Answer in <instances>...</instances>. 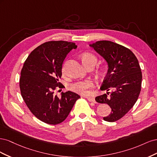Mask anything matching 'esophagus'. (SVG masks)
<instances>
[{"label":"esophagus","mask_w":157,"mask_h":157,"mask_svg":"<svg viewBox=\"0 0 157 157\" xmlns=\"http://www.w3.org/2000/svg\"><path fill=\"white\" fill-rule=\"evenodd\" d=\"M90 102H94V103H96V101H95V99L94 98H91V97H87L86 98Z\"/></svg>","instance_id":"1"}]
</instances>
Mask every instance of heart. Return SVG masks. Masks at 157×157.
<instances>
[{"instance_id":"heart-1","label":"heart","mask_w":157,"mask_h":157,"mask_svg":"<svg viewBox=\"0 0 157 157\" xmlns=\"http://www.w3.org/2000/svg\"><path fill=\"white\" fill-rule=\"evenodd\" d=\"M81 58L84 65H86L90 63L96 64L98 60L96 56L92 53H90V52H86V53L82 54ZM65 67L64 65L63 67V72L65 73ZM93 86L94 82L92 80L86 79L78 80V81L71 84L69 88L76 93L82 95H86L88 93V90L92 88Z\"/></svg>"}]
</instances>
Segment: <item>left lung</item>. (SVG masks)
I'll return each instance as SVG.
<instances>
[{
	"instance_id": "8db88e82",
	"label": "left lung",
	"mask_w": 157,
	"mask_h": 157,
	"mask_svg": "<svg viewBox=\"0 0 157 157\" xmlns=\"http://www.w3.org/2000/svg\"><path fill=\"white\" fill-rule=\"evenodd\" d=\"M90 46L105 59L108 71L100 89L114 91L96 98L98 103L110 106L111 113L103 120L121 119L134 105L141 92L142 74L136 56L126 47L109 40L98 41ZM109 96L108 97V95Z\"/></svg>"
}]
</instances>
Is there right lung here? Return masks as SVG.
<instances>
[{
	"instance_id": "1",
	"label": "right lung",
	"mask_w": 157,
	"mask_h": 157,
	"mask_svg": "<svg viewBox=\"0 0 157 157\" xmlns=\"http://www.w3.org/2000/svg\"><path fill=\"white\" fill-rule=\"evenodd\" d=\"M74 42L49 41L33 50L21 71L20 88L21 96L31 112L48 124L64 121L76 101L80 97L75 92L55 95L56 88H62L59 82L63 61L69 52L77 48Z\"/></svg>"
}]
</instances>
